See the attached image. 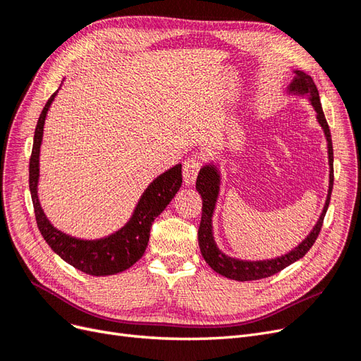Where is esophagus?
<instances>
[{"mask_svg":"<svg viewBox=\"0 0 361 361\" xmlns=\"http://www.w3.org/2000/svg\"><path fill=\"white\" fill-rule=\"evenodd\" d=\"M202 169V158L197 155H192L183 162V182L185 185H192L197 179V174Z\"/></svg>","mask_w":361,"mask_h":361,"instance_id":"obj_1","label":"esophagus"}]
</instances>
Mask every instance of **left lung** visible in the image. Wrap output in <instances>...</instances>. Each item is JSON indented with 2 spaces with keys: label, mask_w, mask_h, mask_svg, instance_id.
Returning a JSON list of instances; mask_svg holds the SVG:
<instances>
[{
  "label": "left lung",
  "mask_w": 361,
  "mask_h": 361,
  "mask_svg": "<svg viewBox=\"0 0 361 361\" xmlns=\"http://www.w3.org/2000/svg\"><path fill=\"white\" fill-rule=\"evenodd\" d=\"M295 76L292 82L288 85V93L293 96L307 97L312 106L316 111V120L321 125L324 135L326 138V147H329V166H330V185H329V194H326V200L324 204L322 214L319 215V220L316 221L312 232L304 238L297 247L292 248L289 253L267 260H243L224 255L223 251L216 247V243L214 239L212 232V216L215 212V206L218 195H220V185H221V171L218 164L214 161H209L200 169V173L197 176V182H195V190L199 191L203 200L202 206V221L199 227V245L202 256L206 260V264L209 265L215 272L220 276H224L227 279H232L236 281H250V280H260L265 277H271L277 274L281 269H285L293 262L301 259L314 244L316 238H318L321 227L324 223V216L326 214L330 204V197L333 191V143H331V134L329 123H326L318 89L312 80V76L302 71H293Z\"/></svg>",
  "instance_id": "obj_1"
}]
</instances>
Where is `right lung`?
<instances>
[{
  "mask_svg": "<svg viewBox=\"0 0 361 361\" xmlns=\"http://www.w3.org/2000/svg\"><path fill=\"white\" fill-rule=\"evenodd\" d=\"M59 90L49 97L40 113L30 158V191L32 206H35L37 227L54 253H57L73 268L96 277L113 276L130 268L145 255L152 223L166 209L167 204L180 188L182 166L176 164L170 170L159 174L154 182H150L145 192L141 194L135 209L126 224L114 233L99 239H81L59 231L43 212L37 192L43 126H45L51 104L56 99Z\"/></svg>",
  "mask_w": 361,
  "mask_h": 361,
  "instance_id": "add662e5",
  "label": "right lung"
}]
</instances>
